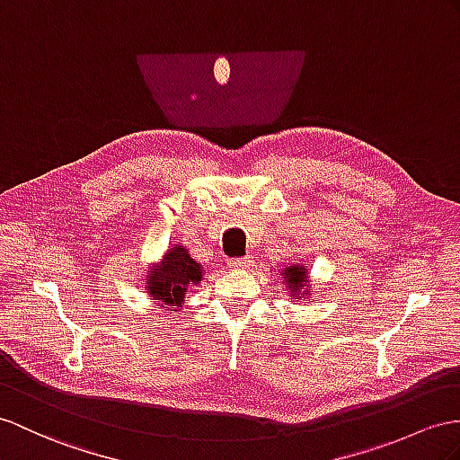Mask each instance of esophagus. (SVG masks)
I'll return each instance as SVG.
<instances>
[{
    "instance_id": "obj_1",
    "label": "esophagus",
    "mask_w": 460,
    "mask_h": 460,
    "mask_svg": "<svg viewBox=\"0 0 460 460\" xmlns=\"http://www.w3.org/2000/svg\"><path fill=\"white\" fill-rule=\"evenodd\" d=\"M227 266L231 270H249L251 266H254V258L252 256H244V258H231L227 262Z\"/></svg>"
}]
</instances>
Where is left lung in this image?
<instances>
[{
    "instance_id": "obj_1",
    "label": "left lung",
    "mask_w": 460,
    "mask_h": 460,
    "mask_svg": "<svg viewBox=\"0 0 460 460\" xmlns=\"http://www.w3.org/2000/svg\"><path fill=\"white\" fill-rule=\"evenodd\" d=\"M279 276L284 279L288 296L296 301L309 299L313 284L309 281V270L299 262H291L279 270Z\"/></svg>"
}]
</instances>
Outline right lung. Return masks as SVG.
I'll return each instance as SVG.
<instances>
[{"mask_svg":"<svg viewBox=\"0 0 460 460\" xmlns=\"http://www.w3.org/2000/svg\"><path fill=\"white\" fill-rule=\"evenodd\" d=\"M144 274L146 293L155 303V309L176 313L182 309L188 289L202 284L206 270L184 244L174 243Z\"/></svg>","mask_w":460,"mask_h":460,"instance_id":"obj_1","label":"right lung"}]
</instances>
